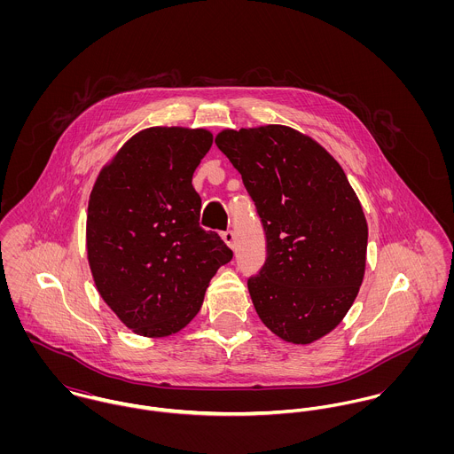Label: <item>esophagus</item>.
<instances>
[{"label": "esophagus", "instance_id": "obj_1", "mask_svg": "<svg viewBox=\"0 0 454 454\" xmlns=\"http://www.w3.org/2000/svg\"><path fill=\"white\" fill-rule=\"evenodd\" d=\"M222 239L225 241V245L229 247V248H234V232L232 231H227V232H222Z\"/></svg>", "mask_w": 454, "mask_h": 454}]
</instances>
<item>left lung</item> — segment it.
I'll use <instances>...</instances> for the list:
<instances>
[{
    "label": "left lung",
    "instance_id": "left-lung-1",
    "mask_svg": "<svg viewBox=\"0 0 454 454\" xmlns=\"http://www.w3.org/2000/svg\"><path fill=\"white\" fill-rule=\"evenodd\" d=\"M216 146L255 200L267 260L248 279L262 324L292 344L330 333L365 274L369 227L340 164L301 130L267 124L220 130Z\"/></svg>",
    "mask_w": 454,
    "mask_h": 454
}]
</instances>
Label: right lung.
Listing matches in <instances>:
<instances>
[{
    "label": "right lung",
    "mask_w": 454,
    "mask_h": 454,
    "mask_svg": "<svg viewBox=\"0 0 454 454\" xmlns=\"http://www.w3.org/2000/svg\"><path fill=\"white\" fill-rule=\"evenodd\" d=\"M213 145L207 129L136 132L101 168L87 207V260L101 299L143 337L194 320L206 288L232 252L199 227L192 176Z\"/></svg>",
    "instance_id": "add662e5"
}]
</instances>
